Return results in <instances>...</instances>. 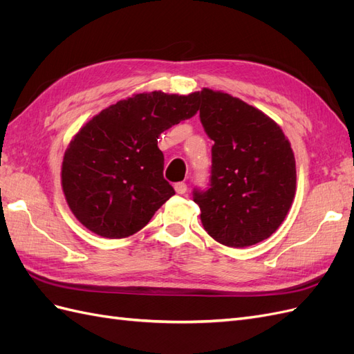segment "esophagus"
<instances>
[{"mask_svg": "<svg viewBox=\"0 0 354 354\" xmlns=\"http://www.w3.org/2000/svg\"><path fill=\"white\" fill-rule=\"evenodd\" d=\"M174 189H176V192H177L178 195H183V194H186V192H187V185L185 183V181H180V183L174 185Z\"/></svg>", "mask_w": 354, "mask_h": 354, "instance_id": "esophagus-1", "label": "esophagus"}]
</instances>
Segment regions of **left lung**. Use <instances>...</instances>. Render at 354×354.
<instances>
[{"label": "left lung", "mask_w": 354, "mask_h": 354, "mask_svg": "<svg viewBox=\"0 0 354 354\" xmlns=\"http://www.w3.org/2000/svg\"><path fill=\"white\" fill-rule=\"evenodd\" d=\"M201 122L214 146L207 190H194L212 239L243 248L281 226L297 187L291 143L272 118L238 97L202 88Z\"/></svg>", "instance_id": "obj_1"}]
</instances>
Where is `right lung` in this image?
Segmentation results:
<instances>
[{"label":"right lung","instance_id":"1","mask_svg":"<svg viewBox=\"0 0 354 354\" xmlns=\"http://www.w3.org/2000/svg\"><path fill=\"white\" fill-rule=\"evenodd\" d=\"M199 109V93H140L93 116L62 162V189L82 226L102 238L142 230L176 192L158 137Z\"/></svg>","mask_w":354,"mask_h":354}]
</instances>
